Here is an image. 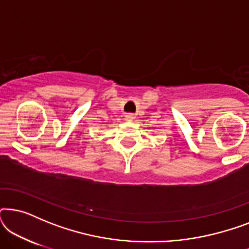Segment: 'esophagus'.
<instances>
[{"mask_svg":"<svg viewBox=\"0 0 249 249\" xmlns=\"http://www.w3.org/2000/svg\"><path fill=\"white\" fill-rule=\"evenodd\" d=\"M124 119L125 120H132V119H134V114L132 113H127L124 115Z\"/></svg>","mask_w":249,"mask_h":249,"instance_id":"obj_1","label":"esophagus"}]
</instances>
